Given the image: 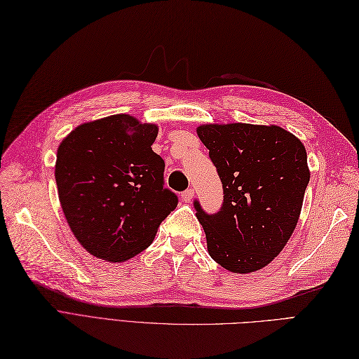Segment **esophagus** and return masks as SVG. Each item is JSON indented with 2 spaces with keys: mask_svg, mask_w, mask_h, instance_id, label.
<instances>
[{
  "mask_svg": "<svg viewBox=\"0 0 359 359\" xmlns=\"http://www.w3.org/2000/svg\"><path fill=\"white\" fill-rule=\"evenodd\" d=\"M193 196H195V190H193V189H187L186 191L181 193V199L184 202H190L193 199Z\"/></svg>",
  "mask_w": 359,
  "mask_h": 359,
  "instance_id": "1",
  "label": "esophagus"
}]
</instances>
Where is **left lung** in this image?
Here are the masks:
<instances>
[{
  "label": "left lung",
  "mask_w": 359,
  "mask_h": 359,
  "mask_svg": "<svg viewBox=\"0 0 359 359\" xmlns=\"http://www.w3.org/2000/svg\"><path fill=\"white\" fill-rule=\"evenodd\" d=\"M224 186V203L207 215L195 201L210 257L234 273L263 269L287 245L309 182L306 151L276 125L198 127Z\"/></svg>",
  "instance_id": "1"
}]
</instances>
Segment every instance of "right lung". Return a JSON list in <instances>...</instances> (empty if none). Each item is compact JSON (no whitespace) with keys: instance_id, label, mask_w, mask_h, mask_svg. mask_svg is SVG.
<instances>
[{"instance_id":"1","label":"right lung","mask_w":359,"mask_h":359,"mask_svg":"<svg viewBox=\"0 0 359 359\" xmlns=\"http://www.w3.org/2000/svg\"><path fill=\"white\" fill-rule=\"evenodd\" d=\"M157 125L113 114L76 127L57 149L55 182L65 217L96 258L122 263L147 249L178 196L164 189L152 151Z\"/></svg>"}]
</instances>
